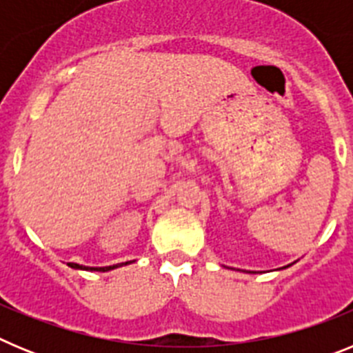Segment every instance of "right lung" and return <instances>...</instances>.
<instances>
[{"instance_id": "1", "label": "right lung", "mask_w": 353, "mask_h": 353, "mask_svg": "<svg viewBox=\"0 0 353 353\" xmlns=\"http://www.w3.org/2000/svg\"><path fill=\"white\" fill-rule=\"evenodd\" d=\"M130 263V261H125V265ZM123 263L120 265H113V267H97V269H90V270H97V272H108V270L111 269H117V267H121ZM68 267H72V269H83V270H88V267H83V265H77V263H68Z\"/></svg>"}]
</instances>
